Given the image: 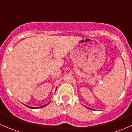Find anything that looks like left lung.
<instances>
[{
    "label": "left lung",
    "mask_w": 132,
    "mask_h": 132,
    "mask_svg": "<svg viewBox=\"0 0 132 132\" xmlns=\"http://www.w3.org/2000/svg\"><path fill=\"white\" fill-rule=\"evenodd\" d=\"M86 108H87V107H86ZM88 108V109H91L90 108Z\"/></svg>",
    "instance_id": "obj_1"
}]
</instances>
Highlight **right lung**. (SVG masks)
I'll use <instances>...</instances> for the list:
<instances>
[{
    "label": "right lung",
    "mask_w": 132,
    "mask_h": 132,
    "mask_svg": "<svg viewBox=\"0 0 132 132\" xmlns=\"http://www.w3.org/2000/svg\"><path fill=\"white\" fill-rule=\"evenodd\" d=\"M57 89V88H56ZM56 91V90H55ZM50 103V102H48L47 104H45V105H44V106H41V107H31V106H26L28 107V108H31V109H37V108H43V107H44V106H47V105H48V104Z\"/></svg>",
    "instance_id": "obj_1"
}]
</instances>
